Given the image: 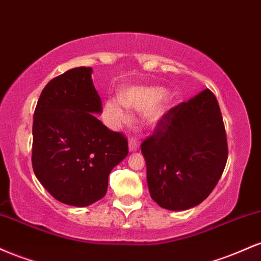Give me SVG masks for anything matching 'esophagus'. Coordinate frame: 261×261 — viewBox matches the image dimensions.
Returning <instances> with one entry per match:
<instances>
[{"instance_id": "34e87169", "label": "esophagus", "mask_w": 261, "mask_h": 261, "mask_svg": "<svg viewBox=\"0 0 261 261\" xmlns=\"http://www.w3.org/2000/svg\"><path fill=\"white\" fill-rule=\"evenodd\" d=\"M140 148V142L136 139H130L128 140V151L130 152H136Z\"/></svg>"}]
</instances>
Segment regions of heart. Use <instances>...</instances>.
Wrapping results in <instances>:
<instances>
[{"label":"heart","instance_id":"heart-1","mask_svg":"<svg viewBox=\"0 0 261 261\" xmlns=\"http://www.w3.org/2000/svg\"><path fill=\"white\" fill-rule=\"evenodd\" d=\"M170 106L169 95L158 86H125L120 97H112L106 101L107 120L118 126L127 120V107L142 110L143 120L148 126H157L163 120Z\"/></svg>","mask_w":261,"mask_h":261}]
</instances>
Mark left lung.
Masks as SVG:
<instances>
[{
    "label": "left lung",
    "mask_w": 261,
    "mask_h": 261,
    "mask_svg": "<svg viewBox=\"0 0 261 261\" xmlns=\"http://www.w3.org/2000/svg\"><path fill=\"white\" fill-rule=\"evenodd\" d=\"M151 197L184 211L201 203L222 175L228 157L220 106L210 89L164 115L141 145Z\"/></svg>",
    "instance_id": "1"
}]
</instances>
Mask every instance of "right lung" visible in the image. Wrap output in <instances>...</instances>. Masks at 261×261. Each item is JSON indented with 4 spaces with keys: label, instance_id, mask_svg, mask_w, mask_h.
<instances>
[{
    "label": "right lung",
    "instance_id": "add662e5",
    "mask_svg": "<svg viewBox=\"0 0 261 261\" xmlns=\"http://www.w3.org/2000/svg\"><path fill=\"white\" fill-rule=\"evenodd\" d=\"M92 67H76L50 81L33 121L35 176L62 203L86 207L106 195L108 178L126 158L127 140L97 116L101 100Z\"/></svg>",
    "mask_w": 261,
    "mask_h": 261
}]
</instances>
